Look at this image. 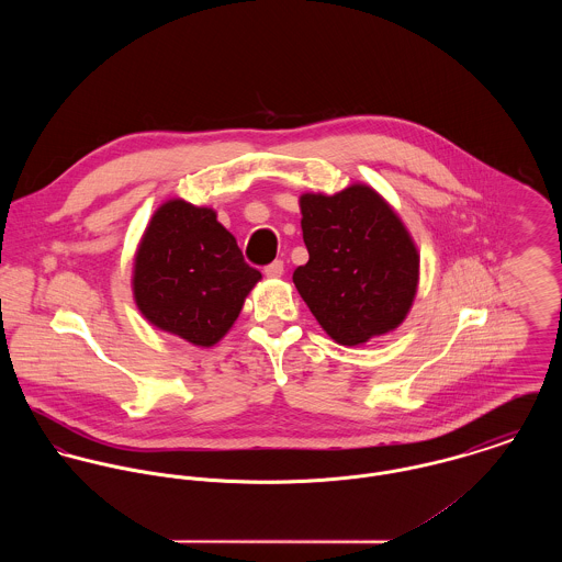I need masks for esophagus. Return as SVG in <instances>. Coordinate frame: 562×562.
Masks as SVG:
<instances>
[{"label": "esophagus", "instance_id": "esophagus-1", "mask_svg": "<svg viewBox=\"0 0 562 562\" xmlns=\"http://www.w3.org/2000/svg\"><path fill=\"white\" fill-rule=\"evenodd\" d=\"M283 268H285L283 261H281V259H274L272 263H268V266L263 268V274H266V277H281V274H283Z\"/></svg>", "mask_w": 562, "mask_h": 562}]
</instances>
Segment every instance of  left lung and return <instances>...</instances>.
Segmentation results:
<instances>
[{"label": "left lung", "mask_w": 562, "mask_h": 562, "mask_svg": "<svg viewBox=\"0 0 562 562\" xmlns=\"http://www.w3.org/2000/svg\"><path fill=\"white\" fill-rule=\"evenodd\" d=\"M310 261L294 285L322 328L341 346L394 330L417 290L419 255L394 210L368 186L333 196L303 194Z\"/></svg>", "instance_id": "obj_1"}]
</instances>
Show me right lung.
I'll use <instances>...</instances> for the list:
<instances>
[{
    "instance_id": "obj_1",
    "label": "right lung",
    "mask_w": 562,
    "mask_h": 562,
    "mask_svg": "<svg viewBox=\"0 0 562 562\" xmlns=\"http://www.w3.org/2000/svg\"><path fill=\"white\" fill-rule=\"evenodd\" d=\"M259 279L216 212L175 199L154 214L140 241L134 296L143 316L161 330L212 346L240 316Z\"/></svg>"
}]
</instances>
